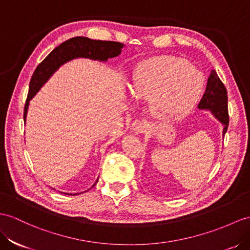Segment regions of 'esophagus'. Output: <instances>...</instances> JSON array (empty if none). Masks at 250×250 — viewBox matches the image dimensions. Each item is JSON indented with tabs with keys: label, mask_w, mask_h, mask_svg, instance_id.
<instances>
[{
	"label": "esophagus",
	"mask_w": 250,
	"mask_h": 250,
	"mask_svg": "<svg viewBox=\"0 0 250 250\" xmlns=\"http://www.w3.org/2000/svg\"><path fill=\"white\" fill-rule=\"evenodd\" d=\"M148 129V123L146 120H135L132 124V130L134 133H143Z\"/></svg>",
	"instance_id": "esophagus-1"
}]
</instances>
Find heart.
I'll use <instances>...</instances> for the list:
<instances>
[{"label": "heart", "mask_w": 250, "mask_h": 250, "mask_svg": "<svg viewBox=\"0 0 250 250\" xmlns=\"http://www.w3.org/2000/svg\"><path fill=\"white\" fill-rule=\"evenodd\" d=\"M205 78L186 59L154 57L139 63L134 70L131 92L137 100H151V111L162 119H180L200 100Z\"/></svg>", "instance_id": "b5f03b06"}]
</instances>
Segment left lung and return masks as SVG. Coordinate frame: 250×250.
<instances>
[{
    "label": "left lung",
    "instance_id": "obj_1",
    "mask_svg": "<svg viewBox=\"0 0 250 250\" xmlns=\"http://www.w3.org/2000/svg\"><path fill=\"white\" fill-rule=\"evenodd\" d=\"M227 99V89L215 70L212 69L207 81L206 91L198 104V108L210 111L221 121L224 125L223 135H225L229 125Z\"/></svg>",
    "mask_w": 250,
    "mask_h": 250
}]
</instances>
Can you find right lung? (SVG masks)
Wrapping results in <instances>:
<instances>
[{
	"label": "right lung",
	"instance_id": "add662e5",
	"mask_svg": "<svg viewBox=\"0 0 250 250\" xmlns=\"http://www.w3.org/2000/svg\"><path fill=\"white\" fill-rule=\"evenodd\" d=\"M124 46V44L119 42L92 40L86 37H75L61 43L35 69L29 82V91L24 106V121H26L29 100L62 64L75 58L106 61L108 58H114L120 55L121 48Z\"/></svg>",
	"mask_w": 250,
	"mask_h": 250
}]
</instances>
